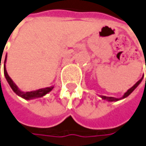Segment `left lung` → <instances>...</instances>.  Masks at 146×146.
Here are the masks:
<instances>
[{
  "label": "left lung",
  "mask_w": 146,
  "mask_h": 146,
  "mask_svg": "<svg viewBox=\"0 0 146 146\" xmlns=\"http://www.w3.org/2000/svg\"><path fill=\"white\" fill-rule=\"evenodd\" d=\"M144 77V75L142 76V77L140 79L139 81H137V83H136L135 85L133 86H132L131 88L129 89V90H127V92H125V94H124V95H123L121 98H113V97H106V96H102V95H100V98H102L103 100H106V101H108V102H117V101H120V100H122V99H124V98H127L128 96L129 95V94H131L132 92L133 91V90H135L136 88L137 87V86H139L140 83L141 82V81H142V79H143ZM145 83H146V78H145Z\"/></svg>",
  "instance_id": "obj_1"
}]
</instances>
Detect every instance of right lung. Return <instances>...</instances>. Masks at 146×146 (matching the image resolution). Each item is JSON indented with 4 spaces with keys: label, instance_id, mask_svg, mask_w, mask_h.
<instances>
[{
    "label": "right lung",
    "instance_id": "add662e5",
    "mask_svg": "<svg viewBox=\"0 0 146 146\" xmlns=\"http://www.w3.org/2000/svg\"><path fill=\"white\" fill-rule=\"evenodd\" d=\"M7 54L6 56H5V62H4V74H5V77L6 78L9 85L10 86L11 89H12L15 94H17V96H19V97L24 98V99H25V100H33V99H35V98H42V97H44V95H46L47 94H48L49 92H51L52 90V89L54 88V86H50V87H46V88H43V89H39V90L30 91V92H24V91H21V90H20L18 87H17V86L13 82V81L11 79V77L9 76V74L7 73L6 66H5Z\"/></svg>",
    "mask_w": 146,
    "mask_h": 146
}]
</instances>
